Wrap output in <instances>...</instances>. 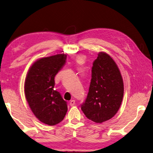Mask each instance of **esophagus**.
Returning <instances> with one entry per match:
<instances>
[{
  "mask_svg": "<svg viewBox=\"0 0 153 153\" xmlns=\"http://www.w3.org/2000/svg\"><path fill=\"white\" fill-rule=\"evenodd\" d=\"M69 104L71 106H74L75 104H76V101H75V100H71V101H70Z\"/></svg>",
  "mask_w": 153,
  "mask_h": 153,
  "instance_id": "1",
  "label": "esophagus"
}]
</instances>
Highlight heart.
<instances>
[{
    "instance_id": "heart-1",
    "label": "heart",
    "mask_w": 153,
    "mask_h": 153,
    "mask_svg": "<svg viewBox=\"0 0 153 153\" xmlns=\"http://www.w3.org/2000/svg\"><path fill=\"white\" fill-rule=\"evenodd\" d=\"M82 60V57H81V56L78 57V59H77V61L79 62H81Z\"/></svg>"
}]
</instances>
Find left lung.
I'll return each instance as SVG.
<instances>
[{"label": "left lung", "instance_id": "8db88e82", "mask_svg": "<svg viewBox=\"0 0 153 153\" xmlns=\"http://www.w3.org/2000/svg\"><path fill=\"white\" fill-rule=\"evenodd\" d=\"M124 85L118 67L105 52H99L92 67L88 95L81 109L88 119L101 123L117 113L123 101Z\"/></svg>", "mask_w": 153, "mask_h": 153}]
</instances>
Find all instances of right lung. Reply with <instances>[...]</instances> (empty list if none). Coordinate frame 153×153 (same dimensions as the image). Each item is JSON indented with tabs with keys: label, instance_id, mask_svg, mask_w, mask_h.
Masks as SVG:
<instances>
[{
	"label": "right lung",
	"instance_id": "obj_1",
	"mask_svg": "<svg viewBox=\"0 0 153 153\" xmlns=\"http://www.w3.org/2000/svg\"><path fill=\"white\" fill-rule=\"evenodd\" d=\"M67 55L56 54L42 58L28 70L24 84L26 101L41 122L55 125L64 119L67 104L54 89V77L65 65Z\"/></svg>",
	"mask_w": 153,
	"mask_h": 153
}]
</instances>
